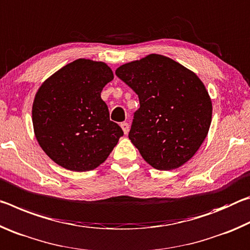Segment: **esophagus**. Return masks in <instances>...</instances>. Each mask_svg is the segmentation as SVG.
<instances>
[{
    "instance_id": "1",
    "label": "esophagus",
    "mask_w": 250,
    "mask_h": 250,
    "mask_svg": "<svg viewBox=\"0 0 250 250\" xmlns=\"http://www.w3.org/2000/svg\"><path fill=\"white\" fill-rule=\"evenodd\" d=\"M120 125H121L122 130H124L125 134H128V133H129V129H130V126H129V124H128V122H122V124H121Z\"/></svg>"
}]
</instances>
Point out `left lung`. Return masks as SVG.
<instances>
[{
	"label": "left lung",
	"mask_w": 250,
	"mask_h": 250,
	"mask_svg": "<svg viewBox=\"0 0 250 250\" xmlns=\"http://www.w3.org/2000/svg\"><path fill=\"white\" fill-rule=\"evenodd\" d=\"M116 75L139 97L129 139L142 158L163 171L188 162L211 121V101L200 78L156 54L120 66Z\"/></svg>",
	"instance_id": "1"
}]
</instances>
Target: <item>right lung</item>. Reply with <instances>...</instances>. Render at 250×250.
Returning a JSON list of instances; mask_svg holds the SVG:
<instances>
[{
	"label": "right lung",
	"instance_id": "obj_1",
	"mask_svg": "<svg viewBox=\"0 0 250 250\" xmlns=\"http://www.w3.org/2000/svg\"><path fill=\"white\" fill-rule=\"evenodd\" d=\"M113 79L101 62L77 59L42 84L33 104V125L42 149L70 171L104 162L124 131L110 120L101 91Z\"/></svg>",
	"mask_w": 250,
	"mask_h": 250
}]
</instances>
